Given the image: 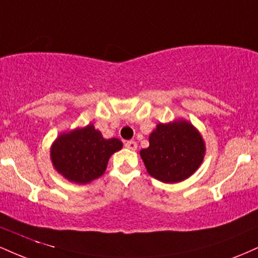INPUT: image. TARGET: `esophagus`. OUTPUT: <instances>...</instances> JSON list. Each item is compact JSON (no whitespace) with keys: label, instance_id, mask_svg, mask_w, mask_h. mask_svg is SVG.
Returning <instances> with one entry per match:
<instances>
[{"label":"esophagus","instance_id":"34e87169","mask_svg":"<svg viewBox=\"0 0 258 258\" xmlns=\"http://www.w3.org/2000/svg\"><path fill=\"white\" fill-rule=\"evenodd\" d=\"M125 147L130 150H136L137 149V143L135 141H127L125 143Z\"/></svg>","mask_w":258,"mask_h":258}]
</instances>
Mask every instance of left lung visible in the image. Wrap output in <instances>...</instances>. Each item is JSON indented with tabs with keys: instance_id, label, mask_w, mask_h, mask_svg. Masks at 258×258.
Instances as JSON below:
<instances>
[{
	"instance_id": "left-lung-1",
	"label": "left lung",
	"mask_w": 258,
	"mask_h": 258,
	"mask_svg": "<svg viewBox=\"0 0 258 258\" xmlns=\"http://www.w3.org/2000/svg\"><path fill=\"white\" fill-rule=\"evenodd\" d=\"M204 156L205 142L185 120L156 125L149 136V147L141 150L148 173L164 183L182 182L190 177Z\"/></svg>"
}]
</instances>
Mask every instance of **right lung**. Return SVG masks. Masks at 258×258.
Instances as JSON below:
<instances>
[{
	"label": "right lung",
	"mask_w": 258,
	"mask_h": 258,
	"mask_svg": "<svg viewBox=\"0 0 258 258\" xmlns=\"http://www.w3.org/2000/svg\"><path fill=\"white\" fill-rule=\"evenodd\" d=\"M121 148L120 139L103 138L90 123L84 128L59 135L51 147V160L64 178L86 184L105 172L110 156Z\"/></svg>",
	"instance_id": "1"
}]
</instances>
